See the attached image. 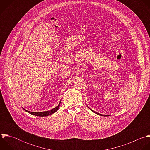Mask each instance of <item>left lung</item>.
Here are the masks:
<instances>
[{"label":"left lung","instance_id":"obj_1","mask_svg":"<svg viewBox=\"0 0 150 150\" xmlns=\"http://www.w3.org/2000/svg\"><path fill=\"white\" fill-rule=\"evenodd\" d=\"M90 109V108H89ZM92 112H93L94 113H96V114H98V115H100V116H106V115H102V114H100V113H97V112H95L94 110H92V109H91Z\"/></svg>","mask_w":150,"mask_h":150}]
</instances>
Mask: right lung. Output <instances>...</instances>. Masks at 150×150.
<instances>
[{"instance_id":"add662e5","label":"right lung","mask_w":150,"mask_h":150,"mask_svg":"<svg viewBox=\"0 0 150 150\" xmlns=\"http://www.w3.org/2000/svg\"><path fill=\"white\" fill-rule=\"evenodd\" d=\"M60 103L61 102H59V103L58 104V105L57 106H56L55 108H53L52 109L50 110H48V111H45V112H29L28 110H25V109H23L26 112H27L28 113H31V115H35V116H49L54 113H55L59 108V105H60Z\"/></svg>"}]
</instances>
